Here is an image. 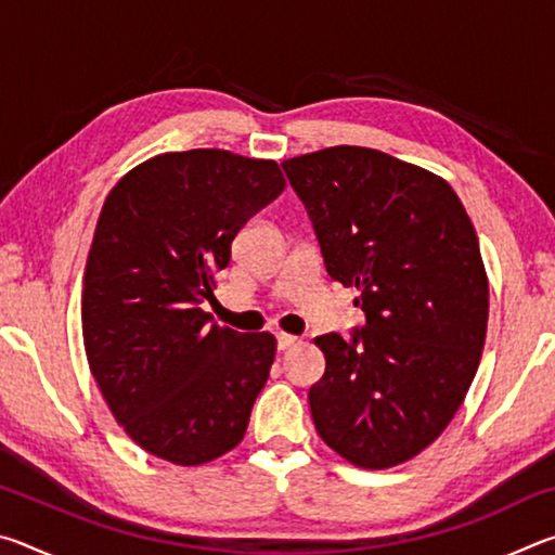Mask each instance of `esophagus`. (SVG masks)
<instances>
[{
  "instance_id": "esophagus-1",
  "label": "esophagus",
  "mask_w": 555,
  "mask_h": 555,
  "mask_svg": "<svg viewBox=\"0 0 555 555\" xmlns=\"http://www.w3.org/2000/svg\"><path fill=\"white\" fill-rule=\"evenodd\" d=\"M276 343H279V350H291V347L300 345V337L288 335V333H279L276 335Z\"/></svg>"
}]
</instances>
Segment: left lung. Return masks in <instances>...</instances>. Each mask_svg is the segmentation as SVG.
<instances>
[{
  "label": "left lung",
  "mask_w": 555,
  "mask_h": 555,
  "mask_svg": "<svg viewBox=\"0 0 555 555\" xmlns=\"http://www.w3.org/2000/svg\"><path fill=\"white\" fill-rule=\"evenodd\" d=\"M325 269L354 286L367 325L315 337L323 379L308 391L318 436L347 463L387 469L443 434L463 403L490 318L480 242L446 178L377 149L286 158Z\"/></svg>",
  "instance_id": "8db88e82"
}]
</instances>
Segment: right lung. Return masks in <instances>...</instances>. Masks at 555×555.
Listing matches in <instances>:
<instances>
[{
  "instance_id": "obj_1",
  "label": "right lung",
  "mask_w": 555,
  "mask_h": 555,
  "mask_svg": "<svg viewBox=\"0 0 555 555\" xmlns=\"http://www.w3.org/2000/svg\"><path fill=\"white\" fill-rule=\"evenodd\" d=\"M271 158L224 149L158 154L112 188L82 279V343L125 434L181 467L244 438L276 337L237 333L203 311L232 240L284 191Z\"/></svg>"
}]
</instances>
